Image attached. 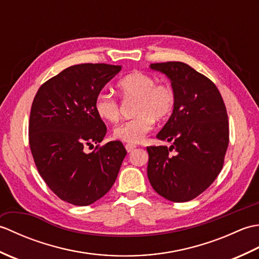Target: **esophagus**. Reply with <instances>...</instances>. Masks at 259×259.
<instances>
[{
    "label": "esophagus",
    "mask_w": 259,
    "mask_h": 259,
    "mask_svg": "<svg viewBox=\"0 0 259 259\" xmlns=\"http://www.w3.org/2000/svg\"><path fill=\"white\" fill-rule=\"evenodd\" d=\"M137 148V146L136 145H133V144H128V145H125V150H126V152H133L135 149Z\"/></svg>",
    "instance_id": "obj_1"
}]
</instances>
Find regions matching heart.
Instances as JSON below:
<instances>
[{
  "instance_id": "obj_1",
  "label": "heart",
  "mask_w": 259,
  "mask_h": 259,
  "mask_svg": "<svg viewBox=\"0 0 259 259\" xmlns=\"http://www.w3.org/2000/svg\"><path fill=\"white\" fill-rule=\"evenodd\" d=\"M118 90L124 99H137V117L113 129V138L128 144H139L152 130L155 119H167L175 107V91L166 83H157L155 76L145 72H133L118 82ZM98 117L115 122L120 117L119 103L108 93H99L95 101Z\"/></svg>"
}]
</instances>
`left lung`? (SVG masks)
<instances>
[{"label": "left lung", "mask_w": 259, "mask_h": 259, "mask_svg": "<svg viewBox=\"0 0 259 259\" xmlns=\"http://www.w3.org/2000/svg\"><path fill=\"white\" fill-rule=\"evenodd\" d=\"M150 69L170 80L176 101L157 135L171 146L147 147L148 179L166 199L189 201L205 191L223 168L229 142L226 107L217 87L188 64L152 63Z\"/></svg>", "instance_id": "8db88e82"}]
</instances>
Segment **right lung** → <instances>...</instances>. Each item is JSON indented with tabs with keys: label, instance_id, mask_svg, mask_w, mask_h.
<instances>
[{
	"label": "right lung",
	"instance_id": "right-lung-1",
	"mask_svg": "<svg viewBox=\"0 0 259 259\" xmlns=\"http://www.w3.org/2000/svg\"><path fill=\"white\" fill-rule=\"evenodd\" d=\"M121 65H72L43 83L32 103L29 141L41 177L60 199L88 206L111 189L126 155L120 141L99 144L107 126L95 101ZM93 146V145H92Z\"/></svg>",
	"mask_w": 259,
	"mask_h": 259
}]
</instances>
